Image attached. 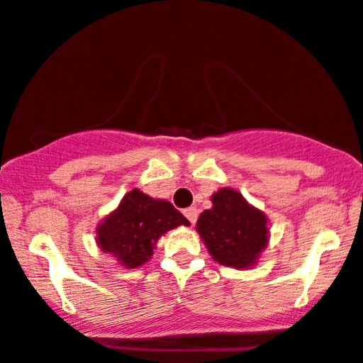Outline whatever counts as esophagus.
I'll return each instance as SVG.
<instances>
[{
    "instance_id": "34e87169",
    "label": "esophagus",
    "mask_w": 363,
    "mask_h": 363,
    "mask_svg": "<svg viewBox=\"0 0 363 363\" xmlns=\"http://www.w3.org/2000/svg\"><path fill=\"white\" fill-rule=\"evenodd\" d=\"M184 216L187 218V220L191 221V223H196V220H198V209L196 208H187L184 209Z\"/></svg>"
}]
</instances>
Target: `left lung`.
Here are the masks:
<instances>
[{
	"instance_id": "8db88e82",
	"label": "left lung",
	"mask_w": 363,
	"mask_h": 363,
	"mask_svg": "<svg viewBox=\"0 0 363 363\" xmlns=\"http://www.w3.org/2000/svg\"><path fill=\"white\" fill-rule=\"evenodd\" d=\"M211 203L196 223L209 255L226 267L245 270L257 265L270 238L265 213L231 187L218 189Z\"/></svg>"
}]
</instances>
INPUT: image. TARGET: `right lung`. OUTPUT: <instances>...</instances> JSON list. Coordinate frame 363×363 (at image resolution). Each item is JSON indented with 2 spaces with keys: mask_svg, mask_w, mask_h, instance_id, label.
Listing matches in <instances>:
<instances>
[{
  "mask_svg": "<svg viewBox=\"0 0 363 363\" xmlns=\"http://www.w3.org/2000/svg\"><path fill=\"white\" fill-rule=\"evenodd\" d=\"M181 225L191 223L169 201L132 189L96 226V243L121 267L137 269L152 259L159 238Z\"/></svg>",
  "mask_w": 363,
  "mask_h": 363,
  "instance_id": "add662e5",
  "label": "right lung"
}]
</instances>
